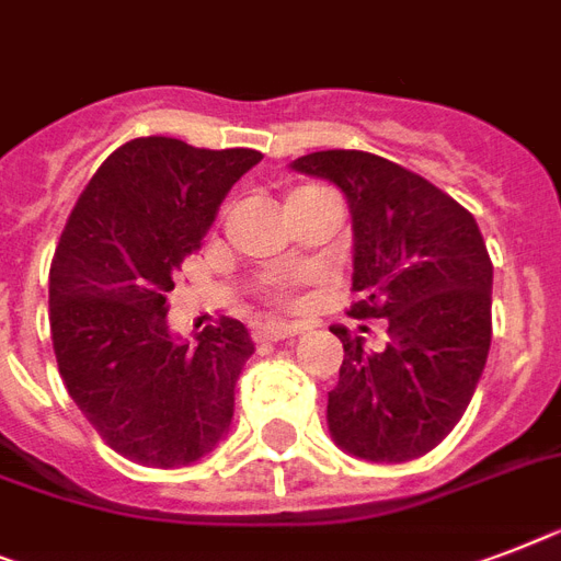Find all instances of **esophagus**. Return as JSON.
I'll return each mask as SVG.
<instances>
[{
	"instance_id": "esophagus-1",
	"label": "esophagus",
	"mask_w": 561,
	"mask_h": 561,
	"mask_svg": "<svg viewBox=\"0 0 561 561\" xmlns=\"http://www.w3.org/2000/svg\"><path fill=\"white\" fill-rule=\"evenodd\" d=\"M302 334L296 325H285V322H265V325L253 328V340L256 343H279V340H288V336Z\"/></svg>"
}]
</instances>
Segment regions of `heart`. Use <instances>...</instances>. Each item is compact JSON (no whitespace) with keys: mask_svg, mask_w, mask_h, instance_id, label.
I'll list each match as a JSON object with an SVG mask.
<instances>
[{"mask_svg":"<svg viewBox=\"0 0 561 561\" xmlns=\"http://www.w3.org/2000/svg\"><path fill=\"white\" fill-rule=\"evenodd\" d=\"M322 190H325V186H320V184H299L288 193V202L305 198V195L322 193ZM267 299H271L273 305H290V302H294V296H290V290L285 288V285H273V288H267Z\"/></svg>","mask_w":561,"mask_h":561,"instance_id":"1","label":"heart"}]
</instances>
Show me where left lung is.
I'll use <instances>...</instances> for the list:
<instances>
[{"instance_id":"8db88e82","label":"left lung","mask_w":561,"mask_h":561,"mask_svg":"<svg viewBox=\"0 0 561 561\" xmlns=\"http://www.w3.org/2000/svg\"><path fill=\"white\" fill-rule=\"evenodd\" d=\"M294 170L334 181L354 221L348 317L383 320L386 345L334 325L345 357L328 426L368 461H412L453 432L493 336V262L470 209L380 154L325 149ZM366 331V325H363Z\"/></svg>"}]
</instances>
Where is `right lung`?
I'll use <instances>...</instances> for the list:
<instances>
[{"label": "right lung", "instance_id": "obj_1", "mask_svg": "<svg viewBox=\"0 0 561 561\" xmlns=\"http://www.w3.org/2000/svg\"><path fill=\"white\" fill-rule=\"evenodd\" d=\"M259 161L256 149L126 140L91 175L59 236L48 276L59 377L129 461L193 463L233 421L236 380L253 354L248 328L221 317L195 348L175 343L167 294L227 190Z\"/></svg>", "mask_w": 561, "mask_h": 561}]
</instances>
